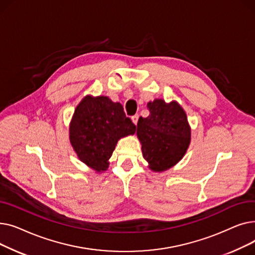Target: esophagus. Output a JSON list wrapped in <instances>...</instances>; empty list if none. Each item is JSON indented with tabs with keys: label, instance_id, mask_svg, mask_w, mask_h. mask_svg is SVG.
Segmentation results:
<instances>
[{
	"label": "esophagus",
	"instance_id": "esophagus-1",
	"mask_svg": "<svg viewBox=\"0 0 255 255\" xmlns=\"http://www.w3.org/2000/svg\"><path fill=\"white\" fill-rule=\"evenodd\" d=\"M131 120H132V122L136 125V124H137V121H138V115H134V116H132Z\"/></svg>",
	"mask_w": 255,
	"mask_h": 255
}]
</instances>
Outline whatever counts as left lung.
<instances>
[{
    "label": "left lung",
    "instance_id": "left-lung-1",
    "mask_svg": "<svg viewBox=\"0 0 255 255\" xmlns=\"http://www.w3.org/2000/svg\"><path fill=\"white\" fill-rule=\"evenodd\" d=\"M149 117L139 118L137 137L143 158L153 171H163L177 164L190 143L191 129L177 101L155 99L148 103Z\"/></svg>",
    "mask_w": 255,
    "mask_h": 255
}]
</instances>
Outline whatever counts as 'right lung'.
<instances>
[{"mask_svg": "<svg viewBox=\"0 0 255 255\" xmlns=\"http://www.w3.org/2000/svg\"><path fill=\"white\" fill-rule=\"evenodd\" d=\"M135 129L122 104L106 96L88 95L74 111L69 138L80 161L102 172L109 167L118 140L134 134Z\"/></svg>", "mask_w": 255, "mask_h": 255, "instance_id": "1", "label": "right lung"}]
</instances>
